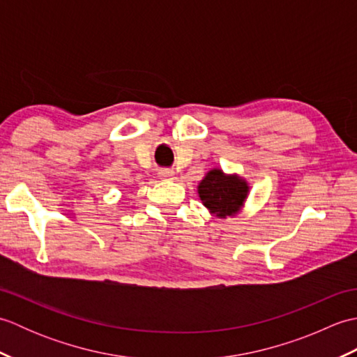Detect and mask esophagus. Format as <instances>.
<instances>
[{"label": "esophagus", "mask_w": 357, "mask_h": 357, "mask_svg": "<svg viewBox=\"0 0 357 357\" xmlns=\"http://www.w3.org/2000/svg\"><path fill=\"white\" fill-rule=\"evenodd\" d=\"M159 176H161L162 179H173L174 172L169 170V169H162V170H159Z\"/></svg>", "instance_id": "34e87169"}]
</instances>
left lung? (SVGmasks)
<instances>
[{
    "instance_id": "obj_1",
    "label": "left lung",
    "mask_w": 357,
    "mask_h": 357,
    "mask_svg": "<svg viewBox=\"0 0 357 357\" xmlns=\"http://www.w3.org/2000/svg\"><path fill=\"white\" fill-rule=\"evenodd\" d=\"M204 206L218 218L234 216L244 206L248 184L238 174H225L221 169L210 170L198 185Z\"/></svg>"
}]
</instances>
